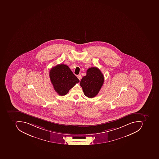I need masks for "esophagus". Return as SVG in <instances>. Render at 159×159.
Here are the masks:
<instances>
[{
	"instance_id": "obj_1",
	"label": "esophagus",
	"mask_w": 159,
	"mask_h": 159,
	"mask_svg": "<svg viewBox=\"0 0 159 159\" xmlns=\"http://www.w3.org/2000/svg\"><path fill=\"white\" fill-rule=\"evenodd\" d=\"M77 78H78V79H79V80H80V79H81V75H78L77 76Z\"/></svg>"
}]
</instances>
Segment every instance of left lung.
<instances>
[{"mask_svg":"<svg viewBox=\"0 0 159 159\" xmlns=\"http://www.w3.org/2000/svg\"><path fill=\"white\" fill-rule=\"evenodd\" d=\"M104 82V77L100 70L97 67H91L86 71V75L80 81L84 95L93 98L98 93Z\"/></svg>","mask_w":159,"mask_h":159,"instance_id":"obj_1","label":"left lung"}]
</instances>
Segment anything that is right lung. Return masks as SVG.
<instances>
[{"label":"right lung","instance_id":"add662e5","mask_svg":"<svg viewBox=\"0 0 159 159\" xmlns=\"http://www.w3.org/2000/svg\"><path fill=\"white\" fill-rule=\"evenodd\" d=\"M50 80L54 89L60 96H65L79 80L66 65L60 64L51 69Z\"/></svg>","mask_w":159,"mask_h":159}]
</instances>
